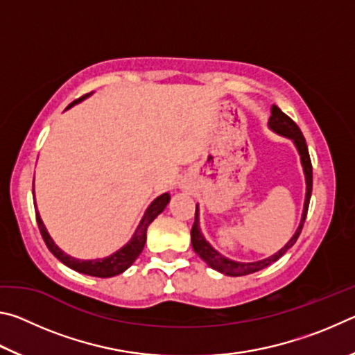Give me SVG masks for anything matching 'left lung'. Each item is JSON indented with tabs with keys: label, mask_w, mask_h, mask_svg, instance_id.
Masks as SVG:
<instances>
[{
	"label": "left lung",
	"mask_w": 355,
	"mask_h": 355,
	"mask_svg": "<svg viewBox=\"0 0 355 355\" xmlns=\"http://www.w3.org/2000/svg\"><path fill=\"white\" fill-rule=\"evenodd\" d=\"M268 127H269V130L274 131V133H277L279 136L288 137V139L294 144V147H296L297 153H299L300 164H302L304 175H305V200H304L302 216H300V222L296 228V232H294V235L288 239V243L279 252H275V254L269 255L266 258H261V260L236 261L225 255H222L220 252L216 250L213 245L207 241L205 236H203L200 225H199L200 224V213H199L200 209H199V203H197L196 205V220H194V225H192V230H191L192 249H194L196 254L199 255L209 268H213L214 271H219L220 274L232 275V277H239V275H248L252 272H257V271H260V269L268 268L269 264H272L274 261H277L279 258L284 255L288 249H291L294 243L297 241L300 232H302L305 216H307L313 177H311L310 155H309L307 144H305V137L302 136V131H300L297 125L294 123L293 120L286 116V114L282 112L275 105H272V107H271V117H269Z\"/></svg>",
	"instance_id": "obj_1"
}]
</instances>
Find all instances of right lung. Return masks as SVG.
Masks as SVG:
<instances>
[{"instance_id": "add662e5", "label": "right lung", "mask_w": 355, "mask_h": 355, "mask_svg": "<svg viewBox=\"0 0 355 355\" xmlns=\"http://www.w3.org/2000/svg\"><path fill=\"white\" fill-rule=\"evenodd\" d=\"M91 95H92V92L84 95V97H81L80 100H75L73 103L67 106V110H70V107L75 106L76 103H81L84 98L91 97ZM33 197H34V205H35L34 189H33ZM169 200H171L169 192H164V194L156 197V199L150 203L148 208L146 209V213H144L139 225L136 227V230L130 241L125 244L123 248H120L119 250L114 252V254H111L110 257L95 258V260H80V258H75L69 254H65V252L62 249H59L56 243L53 241V238L50 236V233H48L46 227L44 225V220H42V218H40L39 209L35 211V218H37L39 230L42 233V238H44L46 248L50 249L51 254L55 255L59 261L64 263L65 266H69L70 269H73V271H76V272L92 275V277L107 279V277H114V275H119L123 271H127L131 264L136 261V258L141 255L144 245H146L148 225L152 224L156 218H158V214L164 211V208L167 207Z\"/></svg>"}]
</instances>
